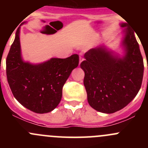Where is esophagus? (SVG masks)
<instances>
[{"mask_svg":"<svg viewBox=\"0 0 148 148\" xmlns=\"http://www.w3.org/2000/svg\"><path fill=\"white\" fill-rule=\"evenodd\" d=\"M84 60V58L82 57V53H80V57H79V65L82 63V62Z\"/></svg>","mask_w":148,"mask_h":148,"instance_id":"1","label":"esophagus"}]
</instances>
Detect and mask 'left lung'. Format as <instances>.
I'll list each match as a JSON object with an SVG mask.
<instances>
[{"mask_svg":"<svg viewBox=\"0 0 148 148\" xmlns=\"http://www.w3.org/2000/svg\"><path fill=\"white\" fill-rule=\"evenodd\" d=\"M120 26L125 28V56H114L99 46L86 52L80 64L85 74L84 85L89 105L107 114L126 107L138 95L143 78V59L134 31L127 23Z\"/></svg>","mask_w":148,"mask_h":148,"instance_id":"1","label":"left lung"}]
</instances>
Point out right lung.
Listing matches in <instances>:
<instances>
[{
  "label": "right lung",
  "mask_w": 148,
  "mask_h": 148,
  "mask_svg": "<svg viewBox=\"0 0 148 148\" xmlns=\"http://www.w3.org/2000/svg\"><path fill=\"white\" fill-rule=\"evenodd\" d=\"M19 36L20 28L6 58L7 79L12 93L21 104L34 112H51L62 99V88L67 79L78 66L79 56L52 58L33 64L22 59Z\"/></svg>",
  "instance_id": "add662e5"
}]
</instances>
